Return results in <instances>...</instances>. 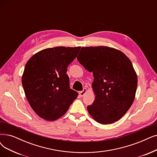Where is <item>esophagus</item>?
<instances>
[{
  "label": "esophagus",
  "mask_w": 157,
  "mask_h": 157,
  "mask_svg": "<svg viewBox=\"0 0 157 157\" xmlns=\"http://www.w3.org/2000/svg\"><path fill=\"white\" fill-rule=\"evenodd\" d=\"M86 91H87V90H86V88H84L83 91H80V92H79V95H80V97H83V96H84V95L86 94Z\"/></svg>",
  "instance_id": "1"
}]
</instances>
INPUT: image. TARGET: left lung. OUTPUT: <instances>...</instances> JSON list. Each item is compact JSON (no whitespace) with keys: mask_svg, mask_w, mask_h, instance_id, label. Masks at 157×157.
Instances as JSON below:
<instances>
[{"mask_svg":"<svg viewBox=\"0 0 157 157\" xmlns=\"http://www.w3.org/2000/svg\"><path fill=\"white\" fill-rule=\"evenodd\" d=\"M77 60L92 72L93 103L87 107L90 115L102 124L121 119L132 105L137 76L131 60L118 49L106 47H83Z\"/></svg>","mask_w":157,"mask_h":157,"instance_id":"obj_1","label":"left lung"}]
</instances>
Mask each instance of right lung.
I'll return each mask as SVG.
<instances>
[{
    "label": "right lung",
    "mask_w": 157,
    "mask_h": 157,
    "mask_svg": "<svg viewBox=\"0 0 157 157\" xmlns=\"http://www.w3.org/2000/svg\"><path fill=\"white\" fill-rule=\"evenodd\" d=\"M80 47H55L36 53L27 62L22 77L25 95L33 111L44 120L63 116L78 93L70 87L67 69Z\"/></svg>",
    "instance_id": "add662e5"
}]
</instances>
